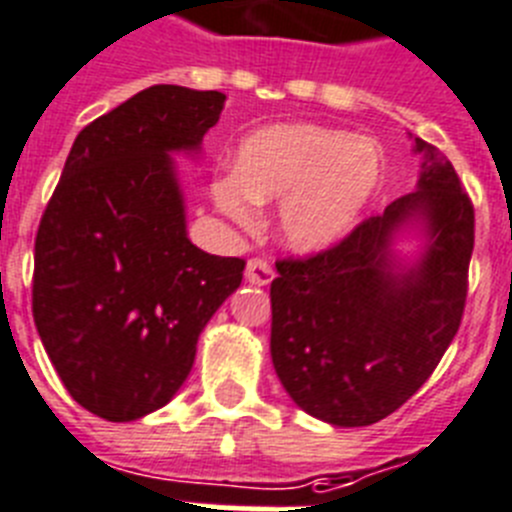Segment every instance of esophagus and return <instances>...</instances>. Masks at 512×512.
<instances>
[{
  "instance_id": "1",
  "label": "esophagus",
  "mask_w": 512,
  "mask_h": 512,
  "mask_svg": "<svg viewBox=\"0 0 512 512\" xmlns=\"http://www.w3.org/2000/svg\"><path fill=\"white\" fill-rule=\"evenodd\" d=\"M272 279H274V269L269 261L251 259L246 264V282H251V285L264 287V285H269Z\"/></svg>"
}]
</instances>
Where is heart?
I'll list each match as a JSON object with an SVG mask.
<instances>
[{
  "label": "heart",
  "mask_w": 512,
  "mask_h": 512,
  "mask_svg": "<svg viewBox=\"0 0 512 512\" xmlns=\"http://www.w3.org/2000/svg\"><path fill=\"white\" fill-rule=\"evenodd\" d=\"M378 144L318 124L261 126L240 142L233 173L209 186L214 207L253 227L256 204H277L282 246L303 256L339 246L378 191Z\"/></svg>",
  "instance_id": "heart-1"
}]
</instances>
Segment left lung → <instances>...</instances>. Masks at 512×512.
Listing matches in <instances>:
<instances>
[{"mask_svg":"<svg viewBox=\"0 0 512 512\" xmlns=\"http://www.w3.org/2000/svg\"><path fill=\"white\" fill-rule=\"evenodd\" d=\"M412 142L422 155L412 194L329 251L277 261L274 370L303 412L334 427L396 412L430 378L464 316L474 207L451 160L425 139ZM404 239L418 251L401 252Z\"/></svg>","mask_w":512,"mask_h":512,"instance_id":"1","label":"left lung"}]
</instances>
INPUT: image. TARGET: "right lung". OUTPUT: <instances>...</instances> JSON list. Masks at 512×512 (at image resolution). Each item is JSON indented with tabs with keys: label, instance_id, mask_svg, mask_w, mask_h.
<instances>
[{
	"label": "right lung",
	"instance_id": "obj_1",
	"mask_svg": "<svg viewBox=\"0 0 512 512\" xmlns=\"http://www.w3.org/2000/svg\"><path fill=\"white\" fill-rule=\"evenodd\" d=\"M217 90L152 85L77 134L36 235L33 318L69 396L108 422L155 412L189 378L246 261L196 248L173 155H202Z\"/></svg>",
	"mask_w": 512,
	"mask_h": 512
}]
</instances>
